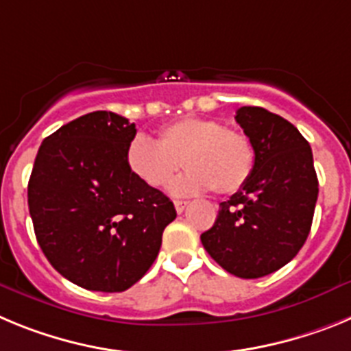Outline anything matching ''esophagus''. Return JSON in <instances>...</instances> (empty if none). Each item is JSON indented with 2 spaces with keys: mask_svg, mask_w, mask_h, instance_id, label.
I'll list each match as a JSON object with an SVG mask.
<instances>
[{
  "mask_svg": "<svg viewBox=\"0 0 351 351\" xmlns=\"http://www.w3.org/2000/svg\"><path fill=\"white\" fill-rule=\"evenodd\" d=\"M173 206H176V210H178V213L181 214L182 210H184L186 207H188V202H186V200H176V202H173Z\"/></svg>",
  "mask_w": 351,
  "mask_h": 351,
  "instance_id": "34e87169",
  "label": "esophagus"
}]
</instances>
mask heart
<instances>
[{
    "label": "heart",
    "instance_id": "b5f03b06",
    "mask_svg": "<svg viewBox=\"0 0 351 351\" xmlns=\"http://www.w3.org/2000/svg\"><path fill=\"white\" fill-rule=\"evenodd\" d=\"M188 172L172 186L176 195H195L213 188L234 193L251 178L255 151L241 132L202 117H182L163 126L156 142L137 135L126 147L130 172L151 188H165L181 169Z\"/></svg>",
    "mask_w": 351,
    "mask_h": 351
}]
</instances>
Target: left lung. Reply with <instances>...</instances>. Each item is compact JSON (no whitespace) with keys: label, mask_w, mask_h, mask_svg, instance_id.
<instances>
[{"label":"left lung","mask_w":351,"mask_h":351,"mask_svg":"<svg viewBox=\"0 0 351 351\" xmlns=\"http://www.w3.org/2000/svg\"><path fill=\"white\" fill-rule=\"evenodd\" d=\"M235 121L255 151L246 184L219 204L200 235L226 272L255 280L287 265L311 230L318 198L313 153L295 126L262 107H241Z\"/></svg>","instance_id":"1"}]
</instances>
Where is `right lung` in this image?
Masks as SVG:
<instances>
[{"mask_svg":"<svg viewBox=\"0 0 351 351\" xmlns=\"http://www.w3.org/2000/svg\"><path fill=\"white\" fill-rule=\"evenodd\" d=\"M135 123L96 110L42 142L27 182L35 235L52 267L93 291H125L156 260L178 216L126 165Z\"/></svg>","mask_w":351,"mask_h":351,"instance_id":"1","label":"right lung"}]
</instances>
